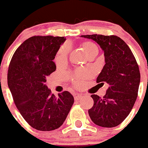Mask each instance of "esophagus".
<instances>
[{
    "mask_svg": "<svg viewBox=\"0 0 148 148\" xmlns=\"http://www.w3.org/2000/svg\"><path fill=\"white\" fill-rule=\"evenodd\" d=\"M82 97H83V96H82L81 94H79V93H77V94L75 95L74 99H75V101H78V100H80V99H81Z\"/></svg>",
    "mask_w": 148,
    "mask_h": 148,
    "instance_id": "obj_1",
    "label": "esophagus"
}]
</instances>
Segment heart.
Instances as JSON below:
<instances>
[{
	"instance_id": "b5f03b06",
	"label": "heart",
	"mask_w": 148,
	"mask_h": 148,
	"mask_svg": "<svg viewBox=\"0 0 148 148\" xmlns=\"http://www.w3.org/2000/svg\"><path fill=\"white\" fill-rule=\"evenodd\" d=\"M82 47H83V49H84L85 53H86V55L88 57L90 56L93 54H98V52H99V49H98L97 46L92 42L88 41V42H83L82 43ZM70 48H71L70 47V45H68V44H65L63 46L61 47L60 49L58 52L56 58H55V61L58 63H60V62H63L66 61L67 58H68V53H69ZM90 75L91 74L88 71H77L75 74V86H80L82 80L89 77Z\"/></svg>"
}]
</instances>
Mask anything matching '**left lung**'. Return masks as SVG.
I'll list each match as a JSON object with an SVG mask.
<instances>
[{
  "label": "left lung",
  "instance_id": "obj_1",
  "mask_svg": "<svg viewBox=\"0 0 148 148\" xmlns=\"http://www.w3.org/2000/svg\"><path fill=\"white\" fill-rule=\"evenodd\" d=\"M99 45L104 52L105 65L96 79L109 85L103 97L91 95L93 106L88 110L94 124L103 127L120 124L131 112L137 97L140 73L128 45L119 36L82 35Z\"/></svg>",
  "mask_w": 148,
  "mask_h": 148
}]
</instances>
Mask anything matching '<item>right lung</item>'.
<instances>
[{
    "label": "right lung",
    "mask_w": 148,
    "mask_h": 148,
    "mask_svg": "<svg viewBox=\"0 0 148 148\" xmlns=\"http://www.w3.org/2000/svg\"><path fill=\"white\" fill-rule=\"evenodd\" d=\"M65 36H34L16 50L8 71V85L14 101L31 127L39 131L59 128L74 103L71 93L55 97L45 83L56 70L53 62Z\"/></svg>",
    "instance_id": "add662e5"
}]
</instances>
